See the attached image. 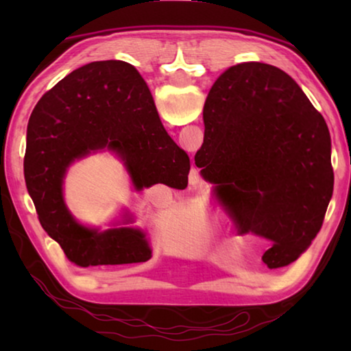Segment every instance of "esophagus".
<instances>
[{"mask_svg":"<svg viewBox=\"0 0 351 351\" xmlns=\"http://www.w3.org/2000/svg\"><path fill=\"white\" fill-rule=\"evenodd\" d=\"M198 181H199V173H198V170L192 169V171H190V184H195V182H198Z\"/></svg>","mask_w":351,"mask_h":351,"instance_id":"esophagus-1","label":"esophagus"}]
</instances>
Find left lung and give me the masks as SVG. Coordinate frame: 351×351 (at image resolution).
I'll return each instance as SVG.
<instances>
[{
  "mask_svg": "<svg viewBox=\"0 0 351 351\" xmlns=\"http://www.w3.org/2000/svg\"><path fill=\"white\" fill-rule=\"evenodd\" d=\"M195 164L243 232L271 243L269 269L293 263L322 228L335 173L322 114L282 69L230 66L204 105Z\"/></svg>",
  "mask_w": 351,
  "mask_h": 351,
  "instance_id": "8db88e82",
  "label": "left lung"
}]
</instances>
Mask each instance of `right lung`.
Segmentation results:
<instances>
[{"label": "right lung", "instance_id": "obj_1", "mask_svg": "<svg viewBox=\"0 0 351 351\" xmlns=\"http://www.w3.org/2000/svg\"><path fill=\"white\" fill-rule=\"evenodd\" d=\"M104 148L121 156L138 190L158 182L182 189L189 181L187 153L164 130L134 66L121 60L93 62L58 82L29 119L25 180L43 229L82 268L152 257L142 230L99 232L77 223L64 204L63 178L69 165Z\"/></svg>", "mask_w": 351, "mask_h": 351}]
</instances>
